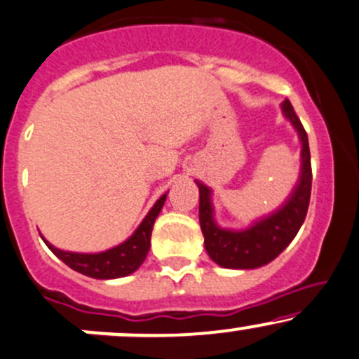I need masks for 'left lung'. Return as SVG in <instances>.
<instances>
[{
	"label": "left lung",
	"mask_w": 359,
	"mask_h": 359,
	"mask_svg": "<svg viewBox=\"0 0 359 359\" xmlns=\"http://www.w3.org/2000/svg\"><path fill=\"white\" fill-rule=\"evenodd\" d=\"M281 109L300 136L302 172L294 191L278 211L259 219L245 230L219 228L212 216L211 189L196 180L199 187V223L204 235V247L212 261L226 269H255L274 261L297 237L305 222L312 192L309 136L294 114L291 102H283Z\"/></svg>",
	"instance_id": "obj_1"
}]
</instances>
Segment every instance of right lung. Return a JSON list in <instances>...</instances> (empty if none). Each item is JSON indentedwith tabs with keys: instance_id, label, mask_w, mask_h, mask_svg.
Listing matches in <instances>:
<instances>
[{
	"instance_id": "obj_1",
	"label": "right lung",
	"mask_w": 359,
	"mask_h": 359,
	"mask_svg": "<svg viewBox=\"0 0 359 359\" xmlns=\"http://www.w3.org/2000/svg\"><path fill=\"white\" fill-rule=\"evenodd\" d=\"M165 199H167V194H163L156 201L155 206L144 216V219L136 228V231L131 237L126 240V242H122L121 245L105 252H98V254L66 252L50 245L44 237H42V240H44L46 245L53 250V254L56 257L61 259L66 266H69L76 273H81L95 279L124 278V276L135 273L137 267L143 264L144 259H147L153 224H155L156 216L160 215L161 208H163Z\"/></svg>"
}]
</instances>
